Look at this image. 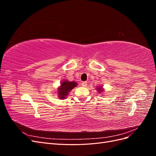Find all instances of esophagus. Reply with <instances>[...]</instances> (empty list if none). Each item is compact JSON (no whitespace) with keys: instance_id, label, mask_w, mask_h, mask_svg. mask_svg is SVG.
Wrapping results in <instances>:
<instances>
[{"instance_id":"obj_1","label":"esophagus","mask_w":156,"mask_h":156,"mask_svg":"<svg viewBox=\"0 0 156 156\" xmlns=\"http://www.w3.org/2000/svg\"><path fill=\"white\" fill-rule=\"evenodd\" d=\"M81 85H82V87H86L87 86V82H86V81L83 82V83H81Z\"/></svg>"}]
</instances>
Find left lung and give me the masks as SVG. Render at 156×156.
<instances>
[{"instance_id":"obj_1","label":"left lung","mask_w":156,"mask_h":156,"mask_svg":"<svg viewBox=\"0 0 156 156\" xmlns=\"http://www.w3.org/2000/svg\"><path fill=\"white\" fill-rule=\"evenodd\" d=\"M96 90H98V92H99V94H100V93H102L103 91V89L102 88V87H97V88H96Z\"/></svg>"}]
</instances>
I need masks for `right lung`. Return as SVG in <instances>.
<instances>
[{"mask_svg": "<svg viewBox=\"0 0 156 156\" xmlns=\"http://www.w3.org/2000/svg\"><path fill=\"white\" fill-rule=\"evenodd\" d=\"M77 85V83L75 81H68L67 80H64L61 83L60 87L58 88V95L60 99L66 98L69 92L73 88Z\"/></svg>", "mask_w": 156, "mask_h": 156, "instance_id": "1", "label": "right lung"}]
</instances>
